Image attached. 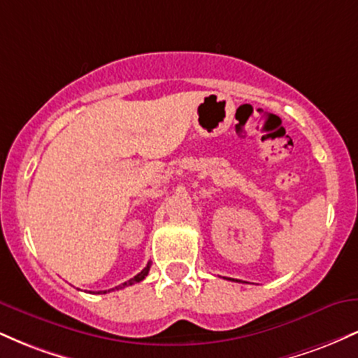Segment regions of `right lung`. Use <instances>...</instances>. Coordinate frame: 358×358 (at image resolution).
Listing matches in <instances>:
<instances>
[{"mask_svg":"<svg viewBox=\"0 0 358 358\" xmlns=\"http://www.w3.org/2000/svg\"><path fill=\"white\" fill-rule=\"evenodd\" d=\"M148 273H150V262H148V266L145 269L141 271V273L139 274H136V276L134 278H131L129 281H126V282H122L121 286H116V287H113V289H121V287H126V286H131V285H134V282H139V281H143V279H145L146 276H148ZM110 291V289H109ZM109 291H97V293L99 294H106V293H109Z\"/></svg>","mask_w":358,"mask_h":358,"instance_id":"obj_1","label":"right lung"}]
</instances>
